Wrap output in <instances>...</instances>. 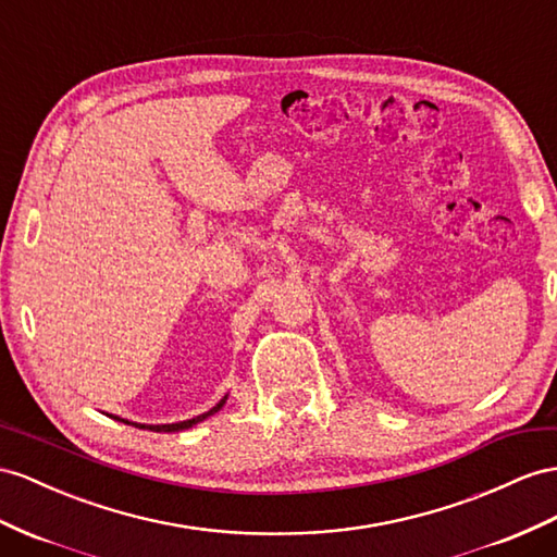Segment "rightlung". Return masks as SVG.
Here are the masks:
<instances>
[{
    "instance_id": "add662e5",
    "label": "right lung",
    "mask_w": 557,
    "mask_h": 557,
    "mask_svg": "<svg viewBox=\"0 0 557 557\" xmlns=\"http://www.w3.org/2000/svg\"><path fill=\"white\" fill-rule=\"evenodd\" d=\"M225 400H227V395H223L216 405H213L209 411H205V414L193 417V419H188V421H178V423H157V425H150V423H134V421H126V419L112 417V414H108V417H110V419H115V421H122V423H129V425L143 428V431H146V428H148V431H154V433H181V431H188V428H193V425H197V423H202L205 419H209V417L216 414V411H221V409H223Z\"/></svg>"
}]
</instances>
